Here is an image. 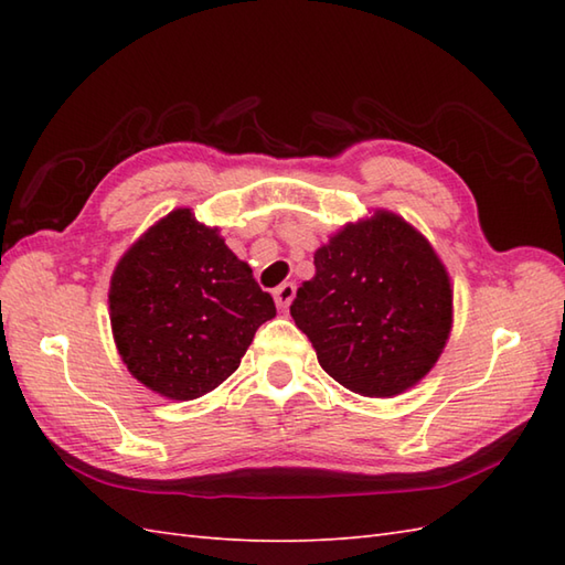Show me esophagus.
<instances>
[{
  "mask_svg": "<svg viewBox=\"0 0 565 565\" xmlns=\"http://www.w3.org/2000/svg\"><path fill=\"white\" fill-rule=\"evenodd\" d=\"M294 296H296V286L294 284H281V286H276L274 289V301H276V306H279L281 310H286L291 306V301H294Z\"/></svg>",
  "mask_w": 565,
  "mask_h": 565,
  "instance_id": "esophagus-1",
  "label": "esophagus"
}]
</instances>
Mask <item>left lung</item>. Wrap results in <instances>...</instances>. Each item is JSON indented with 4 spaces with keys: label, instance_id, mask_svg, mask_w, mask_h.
I'll return each instance as SVG.
<instances>
[{
    "label": "left lung",
    "instance_id": "1",
    "mask_svg": "<svg viewBox=\"0 0 565 565\" xmlns=\"http://www.w3.org/2000/svg\"><path fill=\"white\" fill-rule=\"evenodd\" d=\"M291 318L320 366L359 395L413 388L451 332V281L427 237L391 211L347 223L316 252Z\"/></svg>",
    "mask_w": 565,
    "mask_h": 565
}]
</instances>
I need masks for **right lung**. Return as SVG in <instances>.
Returning <instances> with one entry per match:
<instances>
[{
    "label": "right lung",
    "instance_id": "right-lung-1",
    "mask_svg": "<svg viewBox=\"0 0 565 565\" xmlns=\"http://www.w3.org/2000/svg\"><path fill=\"white\" fill-rule=\"evenodd\" d=\"M109 308L124 364L170 401L221 386L276 316L249 264L191 209L167 213L130 245L114 269Z\"/></svg>",
    "mask_w": 565,
    "mask_h": 565
}]
</instances>
